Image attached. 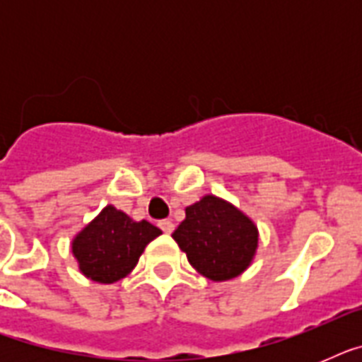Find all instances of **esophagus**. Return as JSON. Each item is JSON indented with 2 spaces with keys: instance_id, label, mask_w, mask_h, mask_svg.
Instances as JSON below:
<instances>
[{
  "instance_id": "obj_1",
  "label": "esophagus",
  "mask_w": 362,
  "mask_h": 362,
  "mask_svg": "<svg viewBox=\"0 0 362 362\" xmlns=\"http://www.w3.org/2000/svg\"><path fill=\"white\" fill-rule=\"evenodd\" d=\"M159 229L169 235V233L175 231V223H173V220H161L159 221Z\"/></svg>"
}]
</instances>
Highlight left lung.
Returning a JSON list of instances; mask_svg holds the SVG:
<instances>
[{"instance_id": "1", "label": "left lung", "mask_w": 362, "mask_h": 362, "mask_svg": "<svg viewBox=\"0 0 362 362\" xmlns=\"http://www.w3.org/2000/svg\"><path fill=\"white\" fill-rule=\"evenodd\" d=\"M173 238L187 261L214 281L231 280L252 263L257 247V229L240 210L206 195L186 209V220Z\"/></svg>"}]
</instances>
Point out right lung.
Listing matches in <instances>:
<instances>
[{
  "label": "right lung",
  "mask_w": 362,
  "mask_h": 362,
  "mask_svg": "<svg viewBox=\"0 0 362 362\" xmlns=\"http://www.w3.org/2000/svg\"><path fill=\"white\" fill-rule=\"evenodd\" d=\"M161 231L150 221H133L115 206H105L95 220L73 240V253L82 274L99 284H112L127 276L148 242Z\"/></svg>",
  "instance_id": "add662e5"
}]
</instances>
